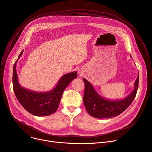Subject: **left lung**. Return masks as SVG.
<instances>
[{
    "mask_svg": "<svg viewBox=\"0 0 152 152\" xmlns=\"http://www.w3.org/2000/svg\"><path fill=\"white\" fill-rule=\"evenodd\" d=\"M84 85L83 102L89 114L98 118L113 117L120 115L133 102L138 88L137 77L134 84V90L124 99L111 101L102 97L95 91L92 84L86 79H83Z\"/></svg>",
    "mask_w": 152,
    "mask_h": 152,
    "instance_id": "8db88e82",
    "label": "left lung"
}]
</instances>
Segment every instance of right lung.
<instances>
[{"mask_svg":"<svg viewBox=\"0 0 152 152\" xmlns=\"http://www.w3.org/2000/svg\"><path fill=\"white\" fill-rule=\"evenodd\" d=\"M22 51L13 69V89L16 97L23 107L29 113L36 116H47L55 113L58 108L63 91L74 79L77 72H72L61 77L56 87L50 91L37 92L22 88L18 82L16 64L23 53Z\"/></svg>","mask_w":152,"mask_h":152,"instance_id":"1","label":"right lung"}]
</instances>
